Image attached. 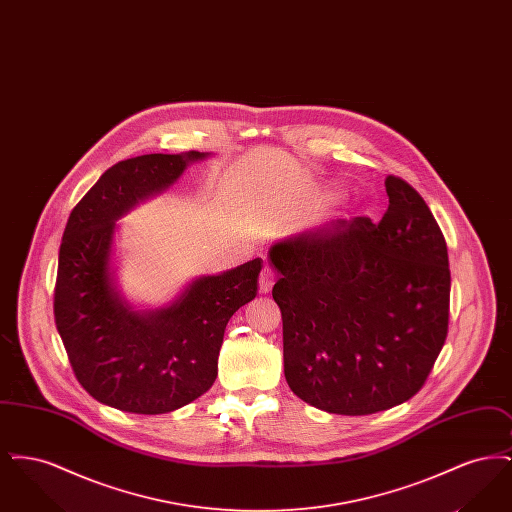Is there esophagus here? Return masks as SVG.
Instances as JSON below:
<instances>
[{"label": "esophagus", "mask_w": 512, "mask_h": 512, "mask_svg": "<svg viewBox=\"0 0 512 512\" xmlns=\"http://www.w3.org/2000/svg\"><path fill=\"white\" fill-rule=\"evenodd\" d=\"M274 280H276V278H274V272L268 267L263 268L261 274H259V292H270L272 286H274Z\"/></svg>", "instance_id": "obj_1"}]
</instances>
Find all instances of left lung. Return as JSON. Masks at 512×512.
Here are the masks:
<instances>
[{"label":"left lung","instance_id":"8db88e82","mask_svg":"<svg viewBox=\"0 0 512 512\" xmlns=\"http://www.w3.org/2000/svg\"><path fill=\"white\" fill-rule=\"evenodd\" d=\"M388 211L272 245L284 374L326 413L386 411L432 372L449 328L447 244L430 207L390 174Z\"/></svg>","mask_w":512,"mask_h":512}]
</instances>
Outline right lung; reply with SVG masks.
Listing matches in <instances>:
<instances>
[{
    "label": "right lung",
    "mask_w": 512,
    "mask_h": 512,
    "mask_svg": "<svg viewBox=\"0 0 512 512\" xmlns=\"http://www.w3.org/2000/svg\"><path fill=\"white\" fill-rule=\"evenodd\" d=\"M203 157L188 151L119 161L76 203L63 232L55 324L80 386L119 411L171 413L209 390L228 320L257 295L261 259L203 276L171 307L146 315L130 311L113 290L115 220Z\"/></svg>",
    "instance_id": "obj_1"
}]
</instances>
